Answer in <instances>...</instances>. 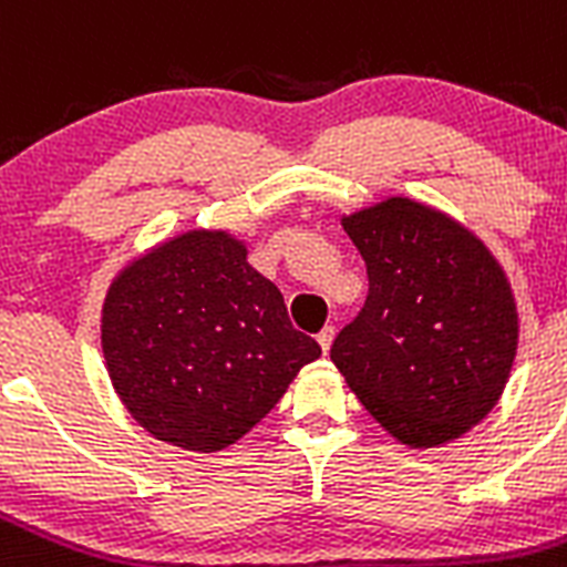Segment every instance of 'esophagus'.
Returning a JSON list of instances; mask_svg holds the SVG:
<instances>
[{"instance_id":"esophagus-1","label":"esophagus","mask_w":567,"mask_h":567,"mask_svg":"<svg viewBox=\"0 0 567 567\" xmlns=\"http://www.w3.org/2000/svg\"><path fill=\"white\" fill-rule=\"evenodd\" d=\"M331 340H334V326H326V329L318 334V342H320V348H323V354H329Z\"/></svg>"}]
</instances>
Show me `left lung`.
Wrapping results in <instances>:
<instances>
[{"mask_svg": "<svg viewBox=\"0 0 567 567\" xmlns=\"http://www.w3.org/2000/svg\"><path fill=\"white\" fill-rule=\"evenodd\" d=\"M368 298L331 362L410 446L458 439L495 408L517 351L512 289L489 249L444 213L388 199L342 219Z\"/></svg>", "mask_w": 567, "mask_h": 567, "instance_id": "1", "label": "left lung"}]
</instances>
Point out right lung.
<instances>
[{
  "mask_svg": "<svg viewBox=\"0 0 567 567\" xmlns=\"http://www.w3.org/2000/svg\"><path fill=\"white\" fill-rule=\"evenodd\" d=\"M109 377L154 439L216 453L256 427L320 346L227 233L190 230L128 264L103 303Z\"/></svg>",
  "mask_w": 567,
  "mask_h": 567,
  "instance_id": "right-lung-1",
  "label": "right lung"
}]
</instances>
